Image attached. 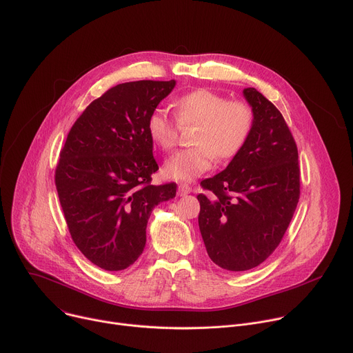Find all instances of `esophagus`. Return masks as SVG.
I'll return each mask as SVG.
<instances>
[{
  "instance_id": "34e87169",
  "label": "esophagus",
  "mask_w": 353,
  "mask_h": 353,
  "mask_svg": "<svg viewBox=\"0 0 353 353\" xmlns=\"http://www.w3.org/2000/svg\"><path fill=\"white\" fill-rule=\"evenodd\" d=\"M191 191H192L191 185H188V184H185V183H181V184H179V190H177V194H179L180 196H183V195H187V194H190Z\"/></svg>"
}]
</instances>
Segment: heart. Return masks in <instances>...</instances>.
<instances>
[{
    "instance_id": "obj_1",
    "label": "heart",
    "mask_w": 353,
    "mask_h": 353,
    "mask_svg": "<svg viewBox=\"0 0 353 353\" xmlns=\"http://www.w3.org/2000/svg\"><path fill=\"white\" fill-rule=\"evenodd\" d=\"M176 121L163 110L148 117L149 138L165 152L172 150L180 128H192V145L174 154L165 165L166 177L191 181L212 168L214 158L228 162L239 155L254 127V112L244 100H228L211 89H195L173 100Z\"/></svg>"
}]
</instances>
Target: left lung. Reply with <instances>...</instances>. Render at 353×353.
<instances>
[{
  "instance_id": "left-lung-1",
  "label": "left lung",
  "mask_w": 353,
  "mask_h": 353,
  "mask_svg": "<svg viewBox=\"0 0 353 353\" xmlns=\"http://www.w3.org/2000/svg\"><path fill=\"white\" fill-rule=\"evenodd\" d=\"M254 112L244 148L219 174L201 181L198 225L210 259L228 271L264 263L282 241L300 196V168L293 135L270 100L243 90Z\"/></svg>"
}]
</instances>
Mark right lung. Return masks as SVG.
<instances>
[{
	"label": "right lung",
	"instance_id": "add662e5",
	"mask_svg": "<svg viewBox=\"0 0 353 353\" xmlns=\"http://www.w3.org/2000/svg\"><path fill=\"white\" fill-rule=\"evenodd\" d=\"M176 82L135 81L110 88L77 119L61 148L54 181L70 234L106 271L132 265L146 243L152 210L177 184L152 185L159 166L146 123Z\"/></svg>",
	"mask_w": 353,
	"mask_h": 353
}]
</instances>
